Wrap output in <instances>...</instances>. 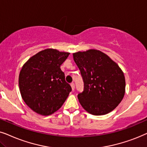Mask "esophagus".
Instances as JSON below:
<instances>
[{
  "instance_id": "1",
  "label": "esophagus",
  "mask_w": 147,
  "mask_h": 147,
  "mask_svg": "<svg viewBox=\"0 0 147 147\" xmlns=\"http://www.w3.org/2000/svg\"><path fill=\"white\" fill-rule=\"evenodd\" d=\"M70 86H71V87H72V91H74V90H75V84H74L73 83H72L71 84H70Z\"/></svg>"
}]
</instances>
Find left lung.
<instances>
[{
  "label": "left lung",
  "mask_w": 147,
  "mask_h": 147,
  "mask_svg": "<svg viewBox=\"0 0 147 147\" xmlns=\"http://www.w3.org/2000/svg\"><path fill=\"white\" fill-rule=\"evenodd\" d=\"M84 82L78 95L82 107L95 116L107 114L118 106L125 94L124 72L107 54L97 50L73 53Z\"/></svg>",
  "instance_id": "1"
}]
</instances>
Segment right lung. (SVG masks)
<instances>
[{
	"label": "right lung",
	"mask_w": 147,
	"mask_h": 147,
	"mask_svg": "<svg viewBox=\"0 0 147 147\" xmlns=\"http://www.w3.org/2000/svg\"><path fill=\"white\" fill-rule=\"evenodd\" d=\"M69 54L48 48L31 56L23 64L19 76L21 97L38 114L48 116L58 110L71 91L60 69Z\"/></svg>",
	"instance_id": "right-lung-1"
}]
</instances>
